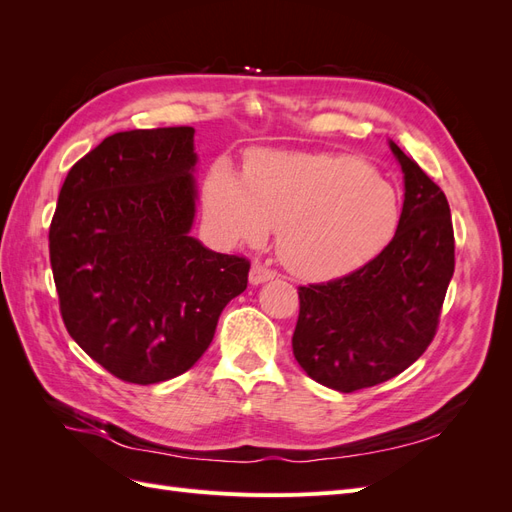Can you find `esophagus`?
Here are the masks:
<instances>
[{"label": "esophagus", "mask_w": 512, "mask_h": 512, "mask_svg": "<svg viewBox=\"0 0 512 512\" xmlns=\"http://www.w3.org/2000/svg\"><path fill=\"white\" fill-rule=\"evenodd\" d=\"M275 275H277V273H275L273 269H269L267 265H262V262H254L252 269H250V284L258 286V284H262V282L273 280Z\"/></svg>", "instance_id": "esophagus-1"}]
</instances>
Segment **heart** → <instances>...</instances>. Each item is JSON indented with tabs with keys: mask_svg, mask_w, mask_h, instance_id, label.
<instances>
[{
	"mask_svg": "<svg viewBox=\"0 0 512 512\" xmlns=\"http://www.w3.org/2000/svg\"><path fill=\"white\" fill-rule=\"evenodd\" d=\"M203 207L215 235L230 243L260 245L280 228V258L309 280L367 265L401 220L395 185L346 153L254 151L245 179L218 162L203 183Z\"/></svg>",
	"mask_w": 512,
	"mask_h": 512,
	"instance_id": "obj_1",
	"label": "heart"
}]
</instances>
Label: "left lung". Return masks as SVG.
<instances>
[{"label":"left lung","mask_w":512,"mask_h":512,"mask_svg":"<svg viewBox=\"0 0 512 512\" xmlns=\"http://www.w3.org/2000/svg\"><path fill=\"white\" fill-rule=\"evenodd\" d=\"M391 151L406 188L391 243L344 277L299 286L294 359L309 378L339 393L391 380L427 350L455 271L444 192L393 141Z\"/></svg>","instance_id":"8db88e82"}]
</instances>
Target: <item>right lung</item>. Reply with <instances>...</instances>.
Returning a JSON list of instances; mask_svg holds the SVG:
<instances>
[{
  "label": "right lung",
  "instance_id": "obj_1",
  "mask_svg": "<svg viewBox=\"0 0 512 512\" xmlns=\"http://www.w3.org/2000/svg\"><path fill=\"white\" fill-rule=\"evenodd\" d=\"M194 128L106 136L61 185L49 230L59 312L108 374L156 384L209 348L250 260L190 237Z\"/></svg>",
  "mask_w": 512,
  "mask_h": 512
}]
</instances>
